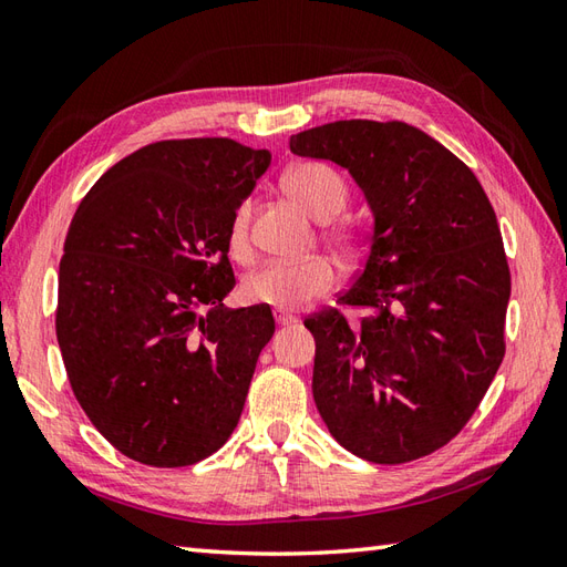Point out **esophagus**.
I'll return each instance as SVG.
<instances>
[{"label": "esophagus", "mask_w": 567, "mask_h": 567, "mask_svg": "<svg viewBox=\"0 0 567 567\" xmlns=\"http://www.w3.org/2000/svg\"><path fill=\"white\" fill-rule=\"evenodd\" d=\"M275 321H277V327H292L297 319L290 317V315H285V311H275Z\"/></svg>", "instance_id": "esophagus-1"}]
</instances>
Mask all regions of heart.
<instances>
[{"mask_svg": "<svg viewBox=\"0 0 567 567\" xmlns=\"http://www.w3.org/2000/svg\"><path fill=\"white\" fill-rule=\"evenodd\" d=\"M282 185L295 202L317 216V219H331L348 202V183L333 165L321 161H305L287 167ZM329 244L343 252H351L358 246V238L351 228L343 224H327L323 228ZM228 248L234 256L246 258L250 250V204L240 202L231 214L228 224ZM339 272L327 258H307L297 262H268L260 270L246 277L240 295L248 305H265L277 311H292L311 302L321 295L333 290Z\"/></svg>", "mask_w": 567, "mask_h": 567, "instance_id": "heart-1", "label": "heart"}]
</instances>
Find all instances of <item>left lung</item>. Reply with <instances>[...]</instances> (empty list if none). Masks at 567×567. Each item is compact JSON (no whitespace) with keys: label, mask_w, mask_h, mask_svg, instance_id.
<instances>
[{"label":"left lung","mask_w":567,"mask_h":567,"mask_svg":"<svg viewBox=\"0 0 567 567\" xmlns=\"http://www.w3.org/2000/svg\"><path fill=\"white\" fill-rule=\"evenodd\" d=\"M290 148L348 167L375 214L365 268L305 319L315 402L331 436L370 463L443 449L475 414L504 358L512 275L497 214L470 167L404 122L348 118Z\"/></svg>","instance_id":"8db88e82"}]
</instances>
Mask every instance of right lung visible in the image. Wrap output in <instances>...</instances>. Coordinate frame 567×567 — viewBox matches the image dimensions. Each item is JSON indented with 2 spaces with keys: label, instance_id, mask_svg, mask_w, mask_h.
Returning <instances> with one entry per match:
<instances>
[{
  "label": "right lung",
  "instance_id": "obj_1",
  "mask_svg": "<svg viewBox=\"0 0 567 567\" xmlns=\"http://www.w3.org/2000/svg\"><path fill=\"white\" fill-rule=\"evenodd\" d=\"M270 161L234 138L158 141L110 167L72 216L58 346L82 412L131 461L195 465L238 424L275 319L221 307L236 285L228 224Z\"/></svg>",
  "mask_w": 567,
  "mask_h": 567
}]
</instances>
